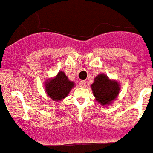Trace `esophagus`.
Listing matches in <instances>:
<instances>
[{
    "instance_id": "obj_1",
    "label": "esophagus",
    "mask_w": 153,
    "mask_h": 153,
    "mask_svg": "<svg viewBox=\"0 0 153 153\" xmlns=\"http://www.w3.org/2000/svg\"><path fill=\"white\" fill-rule=\"evenodd\" d=\"M79 85L82 88H85L86 87V82L85 81H81L79 82Z\"/></svg>"
}]
</instances>
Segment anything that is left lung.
Returning a JSON list of instances; mask_svg holds the SVG:
<instances>
[{
    "label": "left lung",
    "mask_w": 153,
    "mask_h": 153,
    "mask_svg": "<svg viewBox=\"0 0 153 153\" xmlns=\"http://www.w3.org/2000/svg\"><path fill=\"white\" fill-rule=\"evenodd\" d=\"M95 100L102 106L109 105L117 99L120 85L117 80L111 79L105 74H100L91 85Z\"/></svg>",
    "instance_id": "obj_1"
}]
</instances>
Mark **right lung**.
<instances>
[{"instance_id": "add662e5", "label": "right lung", "mask_w": 153, "mask_h": 153, "mask_svg": "<svg viewBox=\"0 0 153 153\" xmlns=\"http://www.w3.org/2000/svg\"><path fill=\"white\" fill-rule=\"evenodd\" d=\"M44 85L47 95L53 101L59 102L68 96L75 83L68 78L64 71H60L56 76L45 80Z\"/></svg>"}]
</instances>
